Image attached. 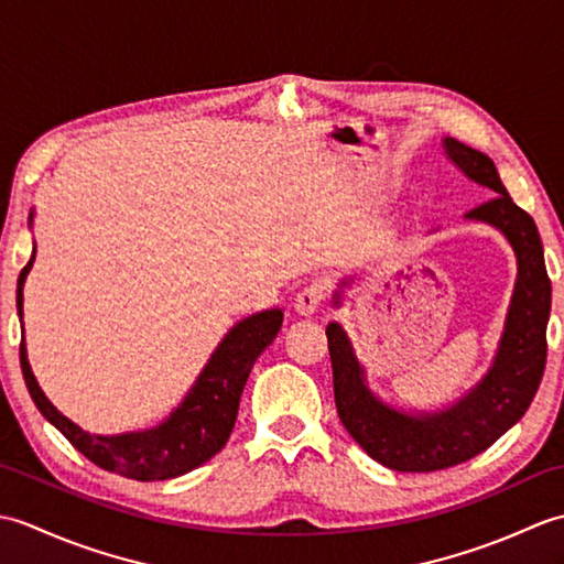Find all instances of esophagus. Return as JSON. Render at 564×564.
Segmentation results:
<instances>
[{"label": "esophagus", "instance_id": "34e87169", "mask_svg": "<svg viewBox=\"0 0 564 564\" xmlns=\"http://www.w3.org/2000/svg\"><path fill=\"white\" fill-rule=\"evenodd\" d=\"M325 297H327V285L322 283V281H313L310 285H305L301 293L295 295V303H293L295 313L297 315H305V317L315 315L317 307L325 303Z\"/></svg>", "mask_w": 564, "mask_h": 564}]
</instances>
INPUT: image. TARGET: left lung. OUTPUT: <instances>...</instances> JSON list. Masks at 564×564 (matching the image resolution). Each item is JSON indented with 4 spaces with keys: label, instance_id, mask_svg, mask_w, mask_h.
Wrapping results in <instances>:
<instances>
[{
    "label": "left lung",
    "instance_id": "obj_1",
    "mask_svg": "<svg viewBox=\"0 0 564 564\" xmlns=\"http://www.w3.org/2000/svg\"><path fill=\"white\" fill-rule=\"evenodd\" d=\"M443 145L473 182L497 194L467 213V218L495 225L507 235L519 259V279L495 366L480 386L446 412L406 416L378 402L364 386V370L344 329L337 322L327 327L334 402L341 424L370 458L398 473L446 470L487 451L531 406L547 356L545 332L553 291L538 227L511 200L487 154L455 138H446Z\"/></svg>",
    "mask_w": 564,
    "mask_h": 564
}]
</instances>
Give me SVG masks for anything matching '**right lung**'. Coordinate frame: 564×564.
I'll return each mask as SVG.
<instances>
[{"label":"right lung","instance_id":"right-lung-1","mask_svg":"<svg viewBox=\"0 0 564 564\" xmlns=\"http://www.w3.org/2000/svg\"><path fill=\"white\" fill-rule=\"evenodd\" d=\"M35 254V249H33ZM33 267V257L19 273L17 283V307L21 317L23 303V281ZM283 313L281 310H267V313L251 315L232 327L223 344L215 349L208 366L203 368L196 386L191 388L182 406L166 419L164 424L150 431H138V434L123 436H89L77 424H72L67 416L59 414L55 406L47 402L43 390L35 382L26 346H19L21 370L31 400L39 406L41 414L51 422L59 434H63L72 446H75L84 458L104 470L123 475L128 480L154 482L170 480L194 467L210 460L218 453L227 438L232 434L239 398H242L245 382L249 370L254 366L259 354L275 339L281 329Z\"/></svg>","mask_w":564,"mask_h":564}]
</instances>
